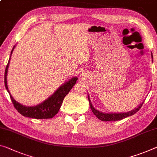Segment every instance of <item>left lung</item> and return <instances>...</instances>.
I'll use <instances>...</instances> for the list:
<instances>
[{
	"label": "left lung",
	"instance_id": "obj_1",
	"mask_svg": "<svg viewBox=\"0 0 157 157\" xmlns=\"http://www.w3.org/2000/svg\"><path fill=\"white\" fill-rule=\"evenodd\" d=\"M151 54V59H153V55L152 53ZM88 99L89 101V105H90L91 110L93 112V113L96 116V117L100 119L101 121H118L121 120V119H123L126 117H128L129 116H132L134 114H136L137 112L140 110V108L143 105V102L140 105H139L138 108H136L134 110H131L130 112H128V113H101V112L97 110L96 109L94 108V106L92 105L91 102L90 101V98H89V96L88 95Z\"/></svg>",
	"mask_w": 157,
	"mask_h": 157
}]
</instances>
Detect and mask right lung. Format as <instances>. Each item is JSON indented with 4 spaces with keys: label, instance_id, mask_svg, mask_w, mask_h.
<instances>
[{
    "label": "right lung",
    "instance_id": "obj_1",
    "mask_svg": "<svg viewBox=\"0 0 157 157\" xmlns=\"http://www.w3.org/2000/svg\"><path fill=\"white\" fill-rule=\"evenodd\" d=\"M14 47H15V46H14L12 49L11 54H12V52H13ZM10 58L9 59L8 63L7 64L6 71H5V86H6L7 91H8L11 101L12 103H13L14 108L18 111V113H19L24 117H26L40 119H51L54 116H55L58 113L59 109L61 108V104L63 101V98H65V96L68 94V92L71 91V89L75 84L76 81L78 80V78L75 77V78H71L68 82H66L62 84L60 87L57 89L50 97H49L48 98L46 99L43 103H40L36 106L27 107L21 105V104L19 103L18 102H17L14 100L13 97L10 94L8 87H7V69H8L10 63Z\"/></svg>",
    "mask_w": 157,
    "mask_h": 157
}]
</instances>
